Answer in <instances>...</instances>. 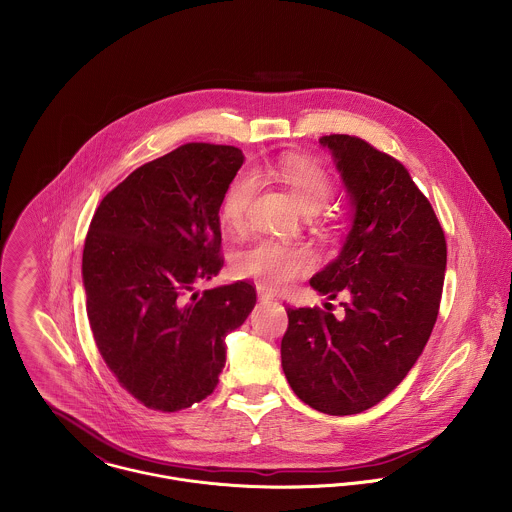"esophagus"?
Here are the masks:
<instances>
[{"label": "esophagus", "instance_id": "obj_1", "mask_svg": "<svg viewBox=\"0 0 512 512\" xmlns=\"http://www.w3.org/2000/svg\"><path fill=\"white\" fill-rule=\"evenodd\" d=\"M258 299H260L262 303H270V301H274V299H276V295L272 292H268L266 288L258 286Z\"/></svg>", "mask_w": 512, "mask_h": 512}]
</instances>
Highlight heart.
<instances>
[{"mask_svg":"<svg viewBox=\"0 0 512 512\" xmlns=\"http://www.w3.org/2000/svg\"><path fill=\"white\" fill-rule=\"evenodd\" d=\"M276 175L290 187L293 199L307 213H319L333 197V181L315 163L286 159L276 167ZM258 179L252 171H240L224 189L220 199V219L228 226H240L254 199ZM311 266L305 248L278 240H258L236 256L238 276L254 278L262 288L282 290Z\"/></svg>","mask_w":512,"mask_h":512,"instance_id":"1","label":"heart"}]
</instances>
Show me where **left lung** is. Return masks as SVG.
<instances>
[{
	"mask_svg": "<svg viewBox=\"0 0 512 512\" xmlns=\"http://www.w3.org/2000/svg\"><path fill=\"white\" fill-rule=\"evenodd\" d=\"M331 153L351 207L335 260L309 284L341 303L335 317L288 307L282 368L295 396L329 416L361 414L386 398L420 359L445 276V236L406 167L365 140L319 138Z\"/></svg>",
	"mask_w": 512,
	"mask_h": 512,
	"instance_id": "1",
	"label": "left lung"
}]
</instances>
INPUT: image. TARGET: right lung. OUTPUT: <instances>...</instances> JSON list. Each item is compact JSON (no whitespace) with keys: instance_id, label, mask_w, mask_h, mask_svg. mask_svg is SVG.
<instances>
[{"instance_id":"obj_1","label":"right lung","mask_w":512,"mask_h":512,"mask_svg":"<svg viewBox=\"0 0 512 512\" xmlns=\"http://www.w3.org/2000/svg\"><path fill=\"white\" fill-rule=\"evenodd\" d=\"M244 163L238 147L187 144L130 173L96 209L82 286L96 347L122 388L151 410L205 400L226 361V335L256 305L219 276L220 199Z\"/></svg>"}]
</instances>
